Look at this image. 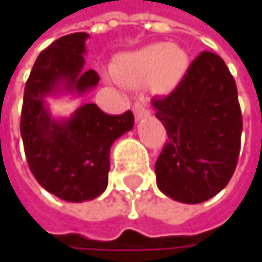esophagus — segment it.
<instances>
[{
  "instance_id": "1",
  "label": "esophagus",
  "mask_w": 262,
  "mask_h": 262,
  "mask_svg": "<svg viewBox=\"0 0 262 262\" xmlns=\"http://www.w3.org/2000/svg\"><path fill=\"white\" fill-rule=\"evenodd\" d=\"M147 112V107H145V104L144 103H139V101H136L135 104H133V114H135V117H141V115H144Z\"/></svg>"
}]
</instances>
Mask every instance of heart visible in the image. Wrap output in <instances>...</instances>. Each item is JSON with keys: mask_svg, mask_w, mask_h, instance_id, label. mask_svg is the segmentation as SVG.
<instances>
[{"mask_svg": "<svg viewBox=\"0 0 262 262\" xmlns=\"http://www.w3.org/2000/svg\"><path fill=\"white\" fill-rule=\"evenodd\" d=\"M189 60L182 48L168 43H150L121 54L115 65V79L127 84H151L162 92L171 91L183 79Z\"/></svg>", "mask_w": 262, "mask_h": 262, "instance_id": "1", "label": "heart"}]
</instances>
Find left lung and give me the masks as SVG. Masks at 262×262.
Instances as JSON below:
<instances>
[{
	"label": "left lung",
	"mask_w": 262,
	"mask_h": 262,
	"mask_svg": "<svg viewBox=\"0 0 262 262\" xmlns=\"http://www.w3.org/2000/svg\"><path fill=\"white\" fill-rule=\"evenodd\" d=\"M151 104L168 135L155 164L158 188L182 203L219 194L235 171L243 130L235 80L223 59L200 53L174 91Z\"/></svg>",
	"instance_id": "1"
}]
</instances>
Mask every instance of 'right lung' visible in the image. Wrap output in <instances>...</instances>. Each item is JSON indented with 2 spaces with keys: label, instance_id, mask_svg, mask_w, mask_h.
Returning a JSON list of instances; mask_svg holds the SVG:
<instances>
[{
  "label": "right lung",
  "instance_id": "add662e5",
  "mask_svg": "<svg viewBox=\"0 0 262 262\" xmlns=\"http://www.w3.org/2000/svg\"><path fill=\"white\" fill-rule=\"evenodd\" d=\"M88 33H73L54 40L36 59L26 83L21 136L28 167L48 192L67 202L98 197L107 186L111 145L132 130L130 111L107 115L86 103L68 120H54L45 97L59 92L83 95L100 81L84 67Z\"/></svg>",
  "mask_w": 262,
  "mask_h": 262
}]
</instances>
